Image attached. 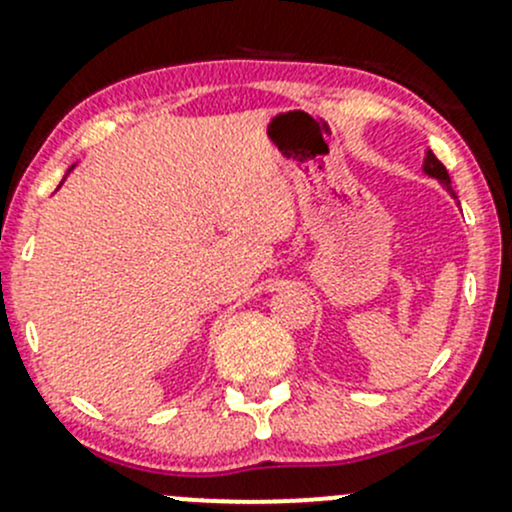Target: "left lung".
<instances>
[{"mask_svg":"<svg viewBox=\"0 0 512 512\" xmlns=\"http://www.w3.org/2000/svg\"><path fill=\"white\" fill-rule=\"evenodd\" d=\"M421 170H423V173L428 175V178H436L438 183H441L443 188H446L448 193H451V198L456 200V193H453V188H451V175H448L446 165H443L441 160H438L436 156H433L431 148H426V156H423V165H421Z\"/></svg>","mask_w":512,"mask_h":512,"instance_id":"8db88e82","label":"left lung"}]
</instances>
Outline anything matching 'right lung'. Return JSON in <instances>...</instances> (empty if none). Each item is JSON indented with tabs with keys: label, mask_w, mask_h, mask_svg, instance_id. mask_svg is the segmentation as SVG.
Listing matches in <instances>:
<instances>
[{
	"label": "right lung",
	"mask_w": 512,
	"mask_h": 512,
	"mask_svg": "<svg viewBox=\"0 0 512 512\" xmlns=\"http://www.w3.org/2000/svg\"><path fill=\"white\" fill-rule=\"evenodd\" d=\"M74 168H76V163H74V165H71V168H69V170H66V175H69V173H71V170H74ZM66 175H64V178H66Z\"/></svg>",
	"instance_id": "obj_1"
}]
</instances>
